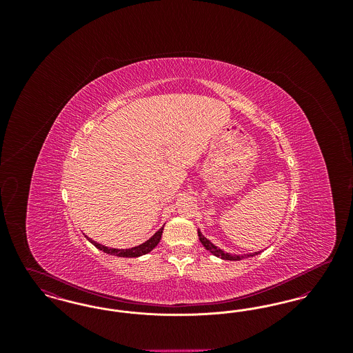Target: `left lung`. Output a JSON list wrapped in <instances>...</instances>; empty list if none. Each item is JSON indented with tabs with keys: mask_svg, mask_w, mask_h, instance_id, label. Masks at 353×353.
<instances>
[{
	"mask_svg": "<svg viewBox=\"0 0 353 353\" xmlns=\"http://www.w3.org/2000/svg\"><path fill=\"white\" fill-rule=\"evenodd\" d=\"M199 236H200V241H201L203 248H205L206 250H209V252H212L213 255L219 256V258H222V259H225V261H241V259L246 258V255H232V254L222 252L217 246H214L208 238H205V236L200 233V230H199ZM256 254H259V252H254V254H250V255L254 256V255H256ZM248 256H249V255H248Z\"/></svg>",
	"mask_w": 353,
	"mask_h": 353,
	"instance_id": "obj_1",
	"label": "left lung"
}]
</instances>
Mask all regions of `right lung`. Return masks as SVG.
I'll return each instance as SVG.
<instances>
[{"label": "right lung", "instance_id": "1", "mask_svg": "<svg viewBox=\"0 0 353 353\" xmlns=\"http://www.w3.org/2000/svg\"><path fill=\"white\" fill-rule=\"evenodd\" d=\"M163 229L164 228H161L159 232H156L154 235L150 238L147 242H144L143 245H140V246H136V248H132V249H125V250H119V249H111V248H107V246H103L101 243H98V242H95V241H92L91 238H88L87 236V239L95 246V248H98L99 250L101 252H107V254H111V255H118V256H124V258H134V256H140V255H144V254H147V252H152L156 246H157V243L160 242V239H161V234H163Z\"/></svg>", "mask_w": 353, "mask_h": 353}]
</instances>
